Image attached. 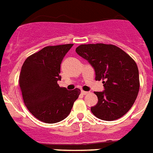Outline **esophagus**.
<instances>
[{
  "label": "esophagus",
  "instance_id": "obj_1",
  "mask_svg": "<svg viewBox=\"0 0 153 153\" xmlns=\"http://www.w3.org/2000/svg\"><path fill=\"white\" fill-rule=\"evenodd\" d=\"M81 93H82V94H83V95H87V94H89V92L83 91V90H82V91H81Z\"/></svg>",
  "mask_w": 153,
  "mask_h": 153
}]
</instances>
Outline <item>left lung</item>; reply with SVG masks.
Listing matches in <instances>:
<instances>
[{
  "label": "left lung",
  "mask_w": 153,
  "mask_h": 153,
  "mask_svg": "<svg viewBox=\"0 0 153 153\" xmlns=\"http://www.w3.org/2000/svg\"><path fill=\"white\" fill-rule=\"evenodd\" d=\"M75 51L94 68L95 79L103 80L105 90L94 92L98 102L91 108L92 113L105 121L123 116L134 105L140 87L134 60L113 45H81Z\"/></svg>",
  "instance_id": "left-lung-1"
}]
</instances>
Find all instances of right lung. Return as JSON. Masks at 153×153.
<instances>
[{
  "mask_svg": "<svg viewBox=\"0 0 153 153\" xmlns=\"http://www.w3.org/2000/svg\"><path fill=\"white\" fill-rule=\"evenodd\" d=\"M73 44L45 47L27 57L19 74L24 104L30 112L40 121L56 123L64 120L80 94L76 88L68 90L59 87L60 64Z\"/></svg>",
  "mask_w": 153,
  "mask_h": 153,
  "instance_id": "add662e5",
  "label": "right lung"
}]
</instances>
